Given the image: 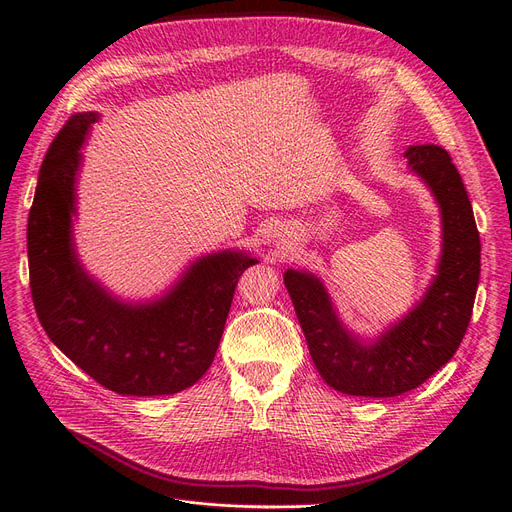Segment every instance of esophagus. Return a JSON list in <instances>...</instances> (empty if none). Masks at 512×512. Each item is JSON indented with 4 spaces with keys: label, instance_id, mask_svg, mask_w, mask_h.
Segmentation results:
<instances>
[{
    "label": "esophagus",
    "instance_id": "esophagus-1",
    "mask_svg": "<svg viewBox=\"0 0 512 512\" xmlns=\"http://www.w3.org/2000/svg\"><path fill=\"white\" fill-rule=\"evenodd\" d=\"M282 242H284V238H282Z\"/></svg>",
    "mask_w": 512,
    "mask_h": 512
}]
</instances>
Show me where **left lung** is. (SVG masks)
<instances>
[{
    "mask_svg": "<svg viewBox=\"0 0 512 512\" xmlns=\"http://www.w3.org/2000/svg\"><path fill=\"white\" fill-rule=\"evenodd\" d=\"M405 157L411 172L432 191L442 215L436 278L415 309L367 342L342 324L315 274H284L311 359L326 384L342 394L388 398L421 386L452 359L473 313L481 245L461 174L438 145H413Z\"/></svg>",
    "mask_w": 512,
    "mask_h": 512,
    "instance_id": "left-lung-1",
    "label": "left lung"
}]
</instances>
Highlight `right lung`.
Wrapping results in <instances>:
<instances>
[{"label":"right lung","mask_w":512,"mask_h":512,"mask_svg":"<svg viewBox=\"0 0 512 512\" xmlns=\"http://www.w3.org/2000/svg\"><path fill=\"white\" fill-rule=\"evenodd\" d=\"M95 112L72 116L53 139L26 228L31 294L43 330L103 388L130 396L176 394L209 369L240 274L257 259L242 251L199 257L155 301L124 303L80 265L72 215L80 147Z\"/></svg>","instance_id":"right-lung-1"}]
</instances>
